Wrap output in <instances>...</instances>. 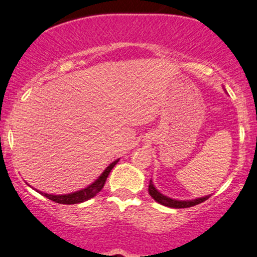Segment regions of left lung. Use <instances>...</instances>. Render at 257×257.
Returning a JSON list of instances; mask_svg holds the SVG:
<instances>
[{"mask_svg":"<svg viewBox=\"0 0 257 257\" xmlns=\"http://www.w3.org/2000/svg\"><path fill=\"white\" fill-rule=\"evenodd\" d=\"M148 191H149V194H151V197L154 199L155 201H158V203L161 204V205H164V206L175 207V209H186V207H191V206L198 205V204L203 203V201H205L210 198V195H207V197L194 199V200H186V201L175 200V199L167 198V197H165V195H163L161 193L158 192L157 189H155V187L153 186L152 181L149 182Z\"/></svg>","mask_w":257,"mask_h":257,"instance_id":"obj_1","label":"left lung"}]
</instances>
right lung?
Here are the masks:
<instances>
[{"mask_svg": "<svg viewBox=\"0 0 257 257\" xmlns=\"http://www.w3.org/2000/svg\"><path fill=\"white\" fill-rule=\"evenodd\" d=\"M117 161H119V159L115 160L114 163H111L110 165L106 167V169L104 170V172L99 176V178H98L96 182L92 183L91 186L87 187V188L81 189V191H79V192H75V193H71V194H65V195H53V194H47V193H42L40 191H37V192H39L40 194H42L43 197L48 198L50 200L54 201V203H58V204H66V205H70V204L82 203V201H86V200H88V199L96 197L98 193L102 191V188L104 187L106 178H108V175L110 174V171L113 170V167L116 165Z\"/></svg>", "mask_w": 257, "mask_h": 257, "instance_id": "add662e5", "label": "right lung"}]
</instances>
